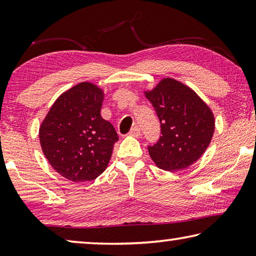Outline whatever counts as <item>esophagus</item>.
I'll list each match as a JSON object with an SVG mask.
<instances>
[{
    "label": "esophagus",
    "instance_id": "1",
    "mask_svg": "<svg viewBox=\"0 0 256 256\" xmlns=\"http://www.w3.org/2000/svg\"><path fill=\"white\" fill-rule=\"evenodd\" d=\"M140 133H141V131H140V128L138 126H133L132 128H131V131H130V136H134V138H138V136H140Z\"/></svg>",
    "mask_w": 256,
    "mask_h": 256
}]
</instances>
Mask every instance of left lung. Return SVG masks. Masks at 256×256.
I'll use <instances>...</instances> for the list:
<instances>
[{
  "label": "left lung",
  "instance_id": "1",
  "mask_svg": "<svg viewBox=\"0 0 256 256\" xmlns=\"http://www.w3.org/2000/svg\"><path fill=\"white\" fill-rule=\"evenodd\" d=\"M144 96L152 104L162 128L159 141L148 146L151 159L167 172L190 167L210 144L214 112L194 90L172 78H164Z\"/></svg>",
  "mask_w": 256,
  "mask_h": 256
}]
</instances>
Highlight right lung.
I'll return each mask as SVG.
<instances>
[{
    "instance_id": "add662e5",
    "label": "right lung",
    "mask_w": 256,
    "mask_h": 256,
    "mask_svg": "<svg viewBox=\"0 0 256 256\" xmlns=\"http://www.w3.org/2000/svg\"><path fill=\"white\" fill-rule=\"evenodd\" d=\"M102 100L98 86L81 82L56 99L40 126L42 150L50 166L74 183L102 174L118 140L114 126L102 118Z\"/></svg>"
}]
</instances>
